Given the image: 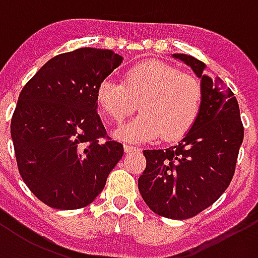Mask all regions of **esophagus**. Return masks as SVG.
<instances>
[{"mask_svg": "<svg viewBox=\"0 0 258 258\" xmlns=\"http://www.w3.org/2000/svg\"><path fill=\"white\" fill-rule=\"evenodd\" d=\"M124 152L125 153H133V152H139V149L135 148V146H131V145H124Z\"/></svg>", "mask_w": 258, "mask_h": 258, "instance_id": "esophagus-1", "label": "esophagus"}]
</instances>
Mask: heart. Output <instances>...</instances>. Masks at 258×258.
<instances>
[{
  "label": "heart",
  "instance_id": "heart-1",
  "mask_svg": "<svg viewBox=\"0 0 258 258\" xmlns=\"http://www.w3.org/2000/svg\"><path fill=\"white\" fill-rule=\"evenodd\" d=\"M97 102L110 121L121 124L139 106L142 113L116 133L128 142L180 138L196 123L202 89L196 76L161 61L131 67L124 83L106 78L97 89Z\"/></svg>",
  "mask_w": 258,
  "mask_h": 258
}]
</instances>
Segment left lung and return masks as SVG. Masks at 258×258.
<instances>
[{
  "instance_id": "left-lung-1",
  "label": "left lung",
  "mask_w": 258,
  "mask_h": 258,
  "mask_svg": "<svg viewBox=\"0 0 258 258\" xmlns=\"http://www.w3.org/2000/svg\"><path fill=\"white\" fill-rule=\"evenodd\" d=\"M201 79V110L177 145L144 150L146 168L138 179L144 201L160 216L186 220L217 201L230 186L243 141L239 105L219 76L187 54H173Z\"/></svg>"
}]
</instances>
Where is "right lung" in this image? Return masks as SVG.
<instances>
[{
	"instance_id": "right-lung-1",
	"label": "right lung",
	"mask_w": 258,
	"mask_h": 258,
	"mask_svg": "<svg viewBox=\"0 0 258 258\" xmlns=\"http://www.w3.org/2000/svg\"><path fill=\"white\" fill-rule=\"evenodd\" d=\"M112 50L81 47L47 61L26 83L11 121L19 172L47 207H87L123 157L97 113V89L121 64Z\"/></svg>"
}]
</instances>
